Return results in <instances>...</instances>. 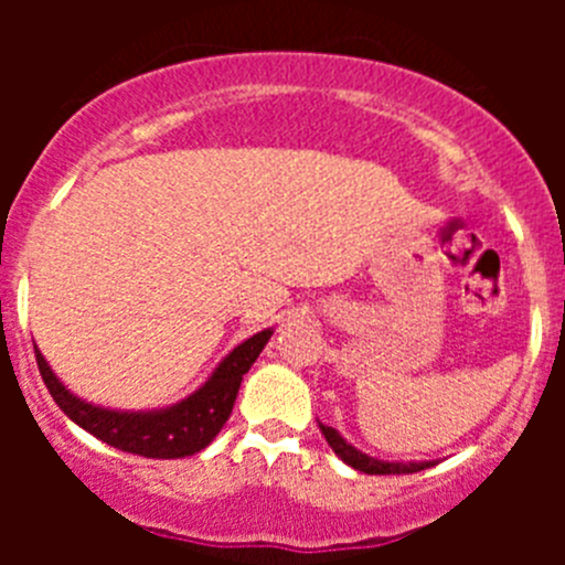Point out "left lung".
Returning a JSON list of instances; mask_svg holds the SVG:
<instances>
[{
  "label": "left lung",
  "mask_w": 565,
  "mask_h": 565,
  "mask_svg": "<svg viewBox=\"0 0 565 565\" xmlns=\"http://www.w3.org/2000/svg\"><path fill=\"white\" fill-rule=\"evenodd\" d=\"M319 429H322L324 440H328V446L333 448L335 457L344 459L347 465L355 467V470L369 472V476H402V472H418V470H426V467H431V461H380L374 457H366V454H361L358 448H352L350 443L333 429V426L319 424Z\"/></svg>",
  "instance_id": "obj_1"
}]
</instances>
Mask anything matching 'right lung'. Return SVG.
Returning <instances> with one entry per match:
<instances>
[{
  "label": "right lung",
  "instance_id": "1",
  "mask_svg": "<svg viewBox=\"0 0 565 565\" xmlns=\"http://www.w3.org/2000/svg\"><path fill=\"white\" fill-rule=\"evenodd\" d=\"M267 339H270V330L250 335L248 341L235 347L221 361L213 377L193 396H188L185 402L174 404L169 409H158V413H114V409L93 407V404L82 402L71 391H65V385L54 377V372H51L49 363L43 361L38 350L35 358L40 377H43L54 402L60 404L67 418L76 420L89 435L119 448V451L139 454V457L147 459H180L193 457V454H199L215 440L221 426L230 420L243 374L265 350Z\"/></svg>",
  "mask_w": 565,
  "mask_h": 565
}]
</instances>
